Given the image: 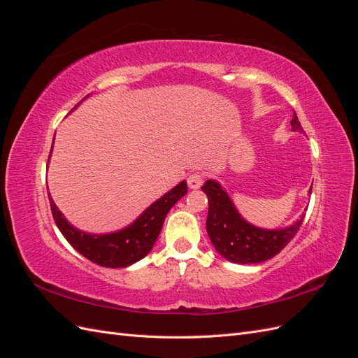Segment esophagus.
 <instances>
[{
    "label": "esophagus",
    "mask_w": 358,
    "mask_h": 358,
    "mask_svg": "<svg viewBox=\"0 0 358 358\" xmlns=\"http://www.w3.org/2000/svg\"><path fill=\"white\" fill-rule=\"evenodd\" d=\"M203 185V178L200 173H192L188 176V187L189 189H199Z\"/></svg>",
    "instance_id": "34e87169"
}]
</instances>
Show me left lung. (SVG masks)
<instances>
[{
  "instance_id": "obj_1",
  "label": "left lung",
  "mask_w": 358,
  "mask_h": 358,
  "mask_svg": "<svg viewBox=\"0 0 358 358\" xmlns=\"http://www.w3.org/2000/svg\"><path fill=\"white\" fill-rule=\"evenodd\" d=\"M291 128L292 131L305 133L296 112L291 119ZM201 189L209 200L206 221L209 239L216 252L231 263L257 264L273 258L291 242L305 218L301 215L297 221L282 229H262L243 218L218 180H206Z\"/></svg>"
}]
</instances>
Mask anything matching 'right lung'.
Listing matches in <instances>:
<instances>
[{"label": "right lung", "instance_id": "1", "mask_svg": "<svg viewBox=\"0 0 358 358\" xmlns=\"http://www.w3.org/2000/svg\"><path fill=\"white\" fill-rule=\"evenodd\" d=\"M88 96H85V99H88ZM53 140H55V137H53ZM187 191V180H182L176 187L167 191L164 196L155 200L149 208H146L131 224H128L121 230L100 234L86 233L79 230L78 227H74L57 208L49 189L48 194L53 220H55L59 231L66 237L67 242L79 254L88 258L90 262L103 267L116 268L131 266L150 252V249L154 248L155 241L161 233L162 224H164L169 210L185 196Z\"/></svg>", "mask_w": 358, "mask_h": 358}]
</instances>
